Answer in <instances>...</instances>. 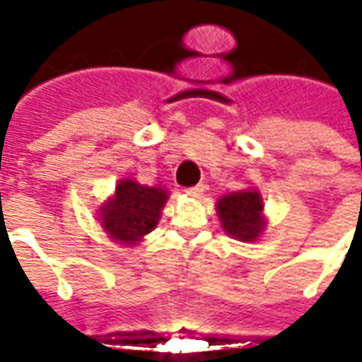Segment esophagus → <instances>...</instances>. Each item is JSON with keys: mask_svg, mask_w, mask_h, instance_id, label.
<instances>
[{"mask_svg": "<svg viewBox=\"0 0 362 362\" xmlns=\"http://www.w3.org/2000/svg\"><path fill=\"white\" fill-rule=\"evenodd\" d=\"M205 192V184H197V186H192V188H186V196L189 197H202Z\"/></svg>", "mask_w": 362, "mask_h": 362, "instance_id": "1", "label": "esophagus"}]
</instances>
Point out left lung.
<instances>
[{"label": "left lung", "mask_w": 362, "mask_h": 362, "mask_svg": "<svg viewBox=\"0 0 362 362\" xmlns=\"http://www.w3.org/2000/svg\"><path fill=\"white\" fill-rule=\"evenodd\" d=\"M217 215L225 233L240 243H254L264 233V199L258 189H243L219 197Z\"/></svg>", "instance_id": "1"}]
</instances>
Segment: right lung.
I'll return each instance as SVG.
<instances>
[{
  "label": "right lung",
  "mask_w": 362,
  "mask_h": 362,
  "mask_svg": "<svg viewBox=\"0 0 362 362\" xmlns=\"http://www.w3.org/2000/svg\"><path fill=\"white\" fill-rule=\"evenodd\" d=\"M166 199V189L124 178L118 182L114 196L100 205L98 221L114 243L134 246L157 227Z\"/></svg>",
  "instance_id": "right-lung-1"
}]
</instances>
